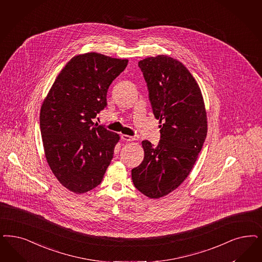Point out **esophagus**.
Instances as JSON below:
<instances>
[{"mask_svg": "<svg viewBox=\"0 0 262 262\" xmlns=\"http://www.w3.org/2000/svg\"><path fill=\"white\" fill-rule=\"evenodd\" d=\"M121 139H122L123 141L128 142V141H134L136 138H135L134 136H126V135H122V136H121Z\"/></svg>", "mask_w": 262, "mask_h": 262, "instance_id": "esophagus-1", "label": "esophagus"}]
</instances>
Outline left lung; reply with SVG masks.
I'll return each mask as SVG.
<instances>
[{
	"label": "left lung",
	"mask_w": 262,
	"mask_h": 262,
	"mask_svg": "<svg viewBox=\"0 0 262 262\" xmlns=\"http://www.w3.org/2000/svg\"><path fill=\"white\" fill-rule=\"evenodd\" d=\"M149 92L161 139L142 141L144 159L132 170L137 190L159 199L177 189L190 174L207 135V118L199 84L187 68L159 55L138 63Z\"/></svg>",
	"instance_id": "8db88e82"
}]
</instances>
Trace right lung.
Wrapping results in <instances>:
<instances>
[{
  "label": "right lung",
  "instance_id": "1",
  "mask_svg": "<svg viewBox=\"0 0 262 262\" xmlns=\"http://www.w3.org/2000/svg\"><path fill=\"white\" fill-rule=\"evenodd\" d=\"M126 64L127 60L95 52L75 56L41 106L47 163L63 187L75 193L98 187L113 159L119 136L93 120L106 107L109 86Z\"/></svg>",
  "mask_w": 262,
  "mask_h": 262
}]
</instances>
